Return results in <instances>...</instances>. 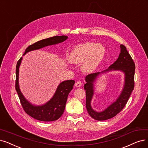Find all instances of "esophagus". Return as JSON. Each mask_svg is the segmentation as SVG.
Returning a JSON list of instances; mask_svg holds the SVG:
<instances>
[{"instance_id": "1", "label": "esophagus", "mask_w": 148, "mask_h": 148, "mask_svg": "<svg viewBox=\"0 0 148 148\" xmlns=\"http://www.w3.org/2000/svg\"><path fill=\"white\" fill-rule=\"evenodd\" d=\"M82 85V82L80 81H78L77 82H76L75 83V86L77 87H79Z\"/></svg>"}]
</instances>
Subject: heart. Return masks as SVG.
<instances>
[{"label": "heart", "mask_w": 148, "mask_h": 148, "mask_svg": "<svg viewBox=\"0 0 148 148\" xmlns=\"http://www.w3.org/2000/svg\"><path fill=\"white\" fill-rule=\"evenodd\" d=\"M106 54L104 47L93 42H87L76 45L69 56V61L80 64L84 72H90L95 69L103 60Z\"/></svg>", "instance_id": "heart-1"}]
</instances>
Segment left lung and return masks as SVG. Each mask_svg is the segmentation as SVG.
<instances>
[{"mask_svg":"<svg viewBox=\"0 0 148 148\" xmlns=\"http://www.w3.org/2000/svg\"><path fill=\"white\" fill-rule=\"evenodd\" d=\"M121 52L116 61L109 66L106 71L112 70H121L125 74V83L123 90L116 101L112 104L109 107L101 112H97L93 110L90 105L91 99L93 94V83L97 76L100 74L99 72L90 73L86 77V83L84 86L86 95V109L88 114L93 119L103 121L113 118L120 112L125 108L131 94L134 88V74H135V63L132 57L129 55L126 47L121 44L120 45Z\"/></svg>","mask_w":148,"mask_h":148,"instance_id":"1","label":"left lung"}]
</instances>
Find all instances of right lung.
<instances>
[{"label": "right lung", "instance_id": "1", "mask_svg": "<svg viewBox=\"0 0 148 148\" xmlns=\"http://www.w3.org/2000/svg\"><path fill=\"white\" fill-rule=\"evenodd\" d=\"M67 38L66 36H56L40 40L29 45L26 49L23 55L26 54L29 51L38 50L48 45L61 43L66 40ZM22 58L21 57L19 59L16 64L15 88L18 94L23 109L28 115L39 121H52L60 119L64 111L68 95L70 92L72 90L73 85L75 84V81L67 80L62 82L58 87L53 97L48 103L41 106H34L27 101L19 89L18 82L19 68Z\"/></svg>", "mask_w": 148, "mask_h": 148}]
</instances>
